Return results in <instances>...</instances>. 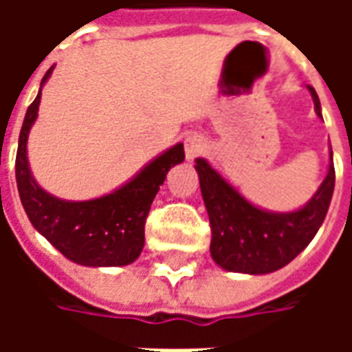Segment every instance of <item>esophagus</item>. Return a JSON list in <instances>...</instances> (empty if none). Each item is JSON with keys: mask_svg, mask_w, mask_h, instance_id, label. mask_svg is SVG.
<instances>
[{"mask_svg": "<svg viewBox=\"0 0 352 352\" xmlns=\"http://www.w3.org/2000/svg\"><path fill=\"white\" fill-rule=\"evenodd\" d=\"M206 146V139L199 138V135H190V138H186V141H184V154H186V160L198 158L199 154H204Z\"/></svg>", "mask_w": 352, "mask_h": 352, "instance_id": "34e87169", "label": "esophagus"}]
</instances>
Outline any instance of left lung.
Returning <instances> with one entry per match:
<instances>
[{
    "label": "left lung",
    "mask_w": 352,
    "mask_h": 352,
    "mask_svg": "<svg viewBox=\"0 0 352 352\" xmlns=\"http://www.w3.org/2000/svg\"><path fill=\"white\" fill-rule=\"evenodd\" d=\"M309 92L320 115L315 88L309 87ZM196 171L211 224V256L228 272L252 275L279 270L309 245L328 213L336 183L330 162L328 175L309 204L294 213L277 214L249 204L206 160H196Z\"/></svg>",
    "instance_id": "1"
}]
</instances>
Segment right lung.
Instances as JSON below:
<instances>
[{"mask_svg": "<svg viewBox=\"0 0 352 352\" xmlns=\"http://www.w3.org/2000/svg\"><path fill=\"white\" fill-rule=\"evenodd\" d=\"M52 69L43 77L49 79ZM41 92L28 107L16 151V184L20 201L35 230L65 258L82 265H128L145 245V222L156 192L168 171L184 160L183 143L151 162L138 177L109 196L90 201H64L37 186L28 168L26 143L37 118Z\"/></svg>", "mask_w": 352, "mask_h": 352, "instance_id": "1", "label": "right lung"}]
</instances>
